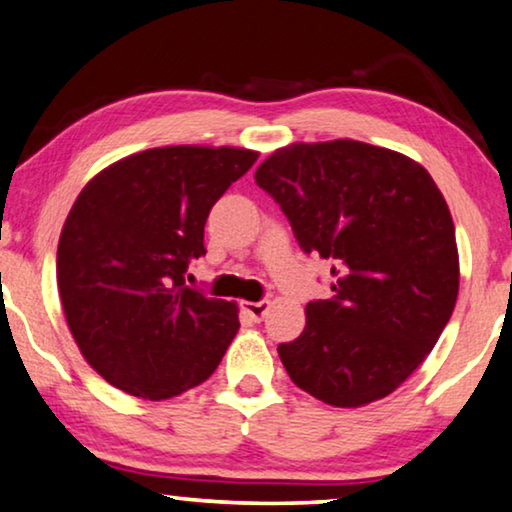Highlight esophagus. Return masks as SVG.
<instances>
[{
	"label": "esophagus",
	"mask_w": 512,
	"mask_h": 512,
	"mask_svg": "<svg viewBox=\"0 0 512 512\" xmlns=\"http://www.w3.org/2000/svg\"><path fill=\"white\" fill-rule=\"evenodd\" d=\"M241 308H243V312H248L250 319L262 322V319L266 317V312H269V308H271V303L269 301H243Z\"/></svg>",
	"instance_id": "esophagus-1"
}]
</instances>
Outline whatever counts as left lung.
I'll return each instance as SVG.
<instances>
[{
	"instance_id": "obj_1",
	"label": "left lung",
	"mask_w": 512,
	"mask_h": 512,
	"mask_svg": "<svg viewBox=\"0 0 512 512\" xmlns=\"http://www.w3.org/2000/svg\"><path fill=\"white\" fill-rule=\"evenodd\" d=\"M255 181L280 204L303 253L333 262V296L305 305V329L278 347L287 375L333 407L393 393L453 315L455 225L430 174L356 140L282 147Z\"/></svg>"
}]
</instances>
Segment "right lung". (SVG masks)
I'll return each mask as SVG.
<instances>
[{
  "instance_id": "add662e5",
  "label": "right lung",
  "mask_w": 512,
  "mask_h": 512,
  "mask_svg": "<svg viewBox=\"0 0 512 512\" xmlns=\"http://www.w3.org/2000/svg\"><path fill=\"white\" fill-rule=\"evenodd\" d=\"M236 147H160L91 179L57 246L68 329L105 381L167 400L207 381L239 331V308L186 287L220 195L257 160Z\"/></svg>"
}]
</instances>
